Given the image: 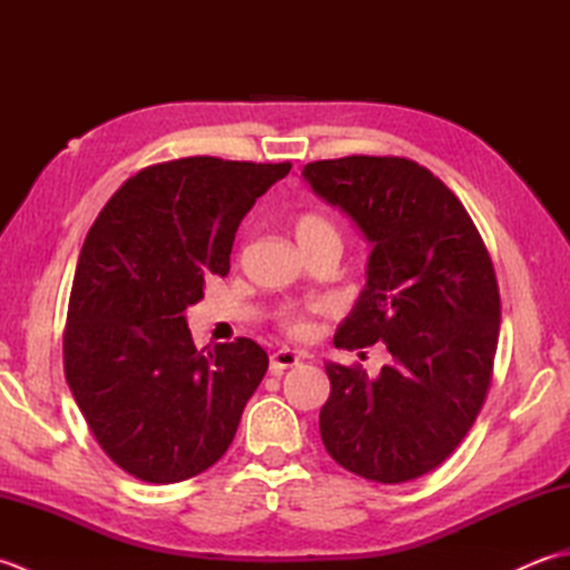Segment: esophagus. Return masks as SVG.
Listing matches in <instances>:
<instances>
[{"instance_id":"esophagus-1","label":"esophagus","mask_w":570,"mask_h":570,"mask_svg":"<svg viewBox=\"0 0 570 570\" xmlns=\"http://www.w3.org/2000/svg\"><path fill=\"white\" fill-rule=\"evenodd\" d=\"M298 362H301V355L294 353V350L284 347V350H276V353L269 357V370L272 374H284V370L298 365Z\"/></svg>"}]
</instances>
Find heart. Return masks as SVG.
<instances>
[{
    "instance_id": "obj_1",
    "label": "heart",
    "mask_w": 570,
    "mask_h": 570,
    "mask_svg": "<svg viewBox=\"0 0 570 570\" xmlns=\"http://www.w3.org/2000/svg\"><path fill=\"white\" fill-rule=\"evenodd\" d=\"M296 237L301 247L321 245V242H337L341 245V229L321 213H306L296 220ZM325 304H306V306H286L278 311V328L292 337H308L316 331L313 316L323 313Z\"/></svg>"
}]
</instances>
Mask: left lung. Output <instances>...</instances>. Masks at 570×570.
Segmentation results:
<instances>
[{
    "label": "left lung",
    "instance_id": "left-lung-1",
    "mask_svg": "<svg viewBox=\"0 0 570 570\" xmlns=\"http://www.w3.org/2000/svg\"><path fill=\"white\" fill-rule=\"evenodd\" d=\"M304 178L372 242L367 284L333 343L382 341L392 355L377 377L325 362V451L384 485L426 475L465 439L492 382L500 288L485 242L453 190L402 156L313 161Z\"/></svg>",
    "mask_w": 570,
    "mask_h": 570
}]
</instances>
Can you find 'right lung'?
I'll list each match as a JSON object with an SVG mask.
<instances>
[{
  "label": "right lung",
  "mask_w": 570,
  "mask_h": 570,
  "mask_svg": "<svg viewBox=\"0 0 570 570\" xmlns=\"http://www.w3.org/2000/svg\"><path fill=\"white\" fill-rule=\"evenodd\" d=\"M292 164L188 156L141 168L92 223L70 288L66 380L110 460L156 485L208 470L233 443L269 357L237 337L196 350L186 308L229 272L235 233Z\"/></svg>",
  "instance_id": "obj_1"
}]
</instances>
